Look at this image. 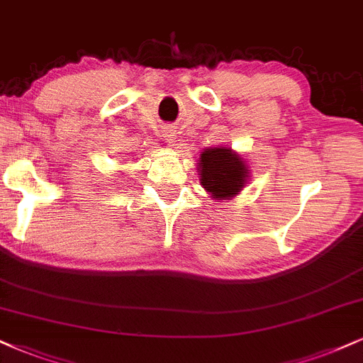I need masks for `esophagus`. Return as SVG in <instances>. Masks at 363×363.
Here are the masks:
<instances>
[{"mask_svg": "<svg viewBox=\"0 0 363 363\" xmlns=\"http://www.w3.org/2000/svg\"><path fill=\"white\" fill-rule=\"evenodd\" d=\"M162 133H164V137L167 138L170 143H174V142H176V138H177V133H176V130L172 128V126H165Z\"/></svg>", "mask_w": 363, "mask_h": 363, "instance_id": "obj_1", "label": "esophagus"}]
</instances>
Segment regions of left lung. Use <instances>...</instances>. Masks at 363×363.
Returning a JSON list of instances; mask_svg holds the SVG:
<instances>
[{
	"label": "left lung",
	"instance_id": "8db88e82",
	"mask_svg": "<svg viewBox=\"0 0 363 363\" xmlns=\"http://www.w3.org/2000/svg\"><path fill=\"white\" fill-rule=\"evenodd\" d=\"M201 184L215 198H231L245 186L248 169L230 148H206L201 154Z\"/></svg>",
	"mask_w": 363,
	"mask_h": 363
}]
</instances>
